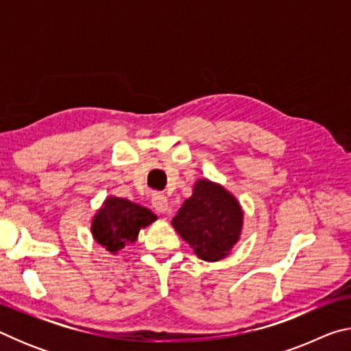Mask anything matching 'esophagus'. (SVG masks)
Segmentation results:
<instances>
[{
	"mask_svg": "<svg viewBox=\"0 0 351 351\" xmlns=\"http://www.w3.org/2000/svg\"><path fill=\"white\" fill-rule=\"evenodd\" d=\"M152 204L158 213H169L171 210V206L169 203L167 197H164L161 193L152 195Z\"/></svg>",
	"mask_w": 351,
	"mask_h": 351,
	"instance_id": "esophagus-1",
	"label": "esophagus"
}]
</instances>
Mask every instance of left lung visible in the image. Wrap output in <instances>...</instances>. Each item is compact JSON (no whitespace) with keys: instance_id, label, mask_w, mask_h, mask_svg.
I'll use <instances>...</instances> for the list:
<instances>
[{"instance_id":"obj_1","label":"left lung","mask_w":351,"mask_h":351,"mask_svg":"<svg viewBox=\"0 0 351 351\" xmlns=\"http://www.w3.org/2000/svg\"><path fill=\"white\" fill-rule=\"evenodd\" d=\"M171 224L201 260L218 261L240 240L241 206L232 193L209 180H198Z\"/></svg>"}]
</instances>
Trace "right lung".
I'll use <instances>...</instances> for the list:
<instances>
[{
  "instance_id": "1",
  "label": "right lung",
  "mask_w": 351,
  "mask_h": 351,
  "mask_svg": "<svg viewBox=\"0 0 351 351\" xmlns=\"http://www.w3.org/2000/svg\"><path fill=\"white\" fill-rule=\"evenodd\" d=\"M153 221H156V215L147 207L130 199L108 197L93 218L91 232L106 251L117 254L128 243L138 240L139 230Z\"/></svg>"
}]
</instances>
